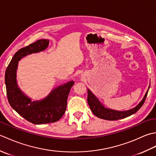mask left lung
<instances>
[{"mask_svg":"<svg viewBox=\"0 0 156 156\" xmlns=\"http://www.w3.org/2000/svg\"><path fill=\"white\" fill-rule=\"evenodd\" d=\"M150 87V84L149 85L146 93H145L143 99L140 101V103H139L136 107H135L134 108L131 109H129V110L117 111L114 110V109L105 107V105L102 104V102L98 100V98L94 94L93 92L88 88L87 99L88 103L92 112L98 118L108 121H115L118 120V119H124L135 114V112L142 107V105H144L145 101V98H146Z\"/></svg>","mask_w":156,"mask_h":156,"instance_id":"1","label":"left lung"}]
</instances>
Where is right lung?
I'll return each instance as SVG.
<instances>
[{
	"instance_id": "obj_1",
	"label": "right lung",
	"mask_w": 156,
	"mask_h": 156,
	"mask_svg": "<svg viewBox=\"0 0 156 156\" xmlns=\"http://www.w3.org/2000/svg\"><path fill=\"white\" fill-rule=\"evenodd\" d=\"M48 39H40L15 53L5 72V85L8 101L14 110L34 124L40 125L58 121L64 115L67 107V99L74 81H69L53 89L44 98L32 101L23 93L16 82V69L19 61L34 53L48 48Z\"/></svg>"
}]
</instances>
